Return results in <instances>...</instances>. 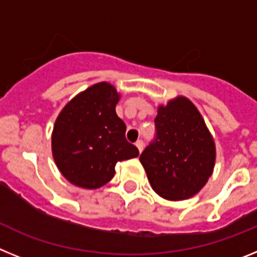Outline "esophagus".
Masks as SVG:
<instances>
[{
    "label": "esophagus",
    "mask_w": 257,
    "mask_h": 257,
    "mask_svg": "<svg viewBox=\"0 0 257 257\" xmlns=\"http://www.w3.org/2000/svg\"><path fill=\"white\" fill-rule=\"evenodd\" d=\"M136 148L139 149V152L140 153H142L143 152V149H144V143H143V140H138V142H136Z\"/></svg>",
    "instance_id": "obj_1"
}]
</instances>
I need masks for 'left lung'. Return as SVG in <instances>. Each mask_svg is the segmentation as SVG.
Returning <instances> with one entry per match:
<instances>
[{"mask_svg": "<svg viewBox=\"0 0 257 257\" xmlns=\"http://www.w3.org/2000/svg\"><path fill=\"white\" fill-rule=\"evenodd\" d=\"M156 140L140 162L154 192L169 201L196 196L213 172L216 147L197 106L185 96L158 105Z\"/></svg>", "mask_w": 257, "mask_h": 257, "instance_id": "8db88e82", "label": "left lung"}]
</instances>
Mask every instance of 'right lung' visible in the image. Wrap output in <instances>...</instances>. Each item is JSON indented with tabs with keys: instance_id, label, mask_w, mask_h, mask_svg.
I'll use <instances>...</instances> for the list:
<instances>
[{
	"instance_id": "obj_1",
	"label": "right lung",
	"mask_w": 257,
	"mask_h": 257,
	"mask_svg": "<svg viewBox=\"0 0 257 257\" xmlns=\"http://www.w3.org/2000/svg\"><path fill=\"white\" fill-rule=\"evenodd\" d=\"M119 97L110 83H95L68 101L56 118L52 157L59 171L76 187H103L114 176L117 162L139 156L126 140V124L115 113Z\"/></svg>"
}]
</instances>
